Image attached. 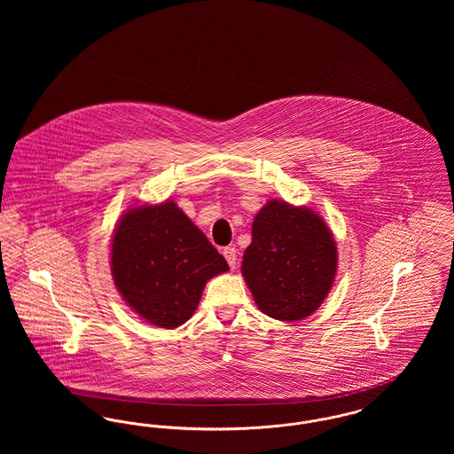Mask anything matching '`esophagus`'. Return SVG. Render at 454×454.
<instances>
[{
    "label": "esophagus",
    "mask_w": 454,
    "mask_h": 454,
    "mask_svg": "<svg viewBox=\"0 0 454 454\" xmlns=\"http://www.w3.org/2000/svg\"><path fill=\"white\" fill-rule=\"evenodd\" d=\"M223 255H224L226 262L230 263V267L235 269V265H237V248L235 247H224Z\"/></svg>",
    "instance_id": "obj_1"
}]
</instances>
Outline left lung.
<instances>
[{
    "mask_svg": "<svg viewBox=\"0 0 454 454\" xmlns=\"http://www.w3.org/2000/svg\"><path fill=\"white\" fill-rule=\"evenodd\" d=\"M335 272V239L315 211L281 200L260 209L241 274L265 315L282 322L309 317L326 298Z\"/></svg>",
    "mask_w": 454,
    "mask_h": 454,
    "instance_id": "obj_1",
    "label": "left lung"
}]
</instances>
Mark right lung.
<instances>
[{
    "label": "right lung",
    "instance_id": "obj_1",
    "mask_svg": "<svg viewBox=\"0 0 454 454\" xmlns=\"http://www.w3.org/2000/svg\"><path fill=\"white\" fill-rule=\"evenodd\" d=\"M230 267L173 200L130 207L112 238V278L124 301L160 328L194 315L204 286Z\"/></svg>",
    "mask_w": 454,
    "mask_h": 454
}]
</instances>
